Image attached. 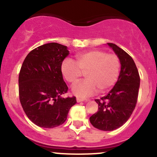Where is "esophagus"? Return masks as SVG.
Returning <instances> with one entry per match:
<instances>
[{"instance_id": "1", "label": "esophagus", "mask_w": 157, "mask_h": 157, "mask_svg": "<svg viewBox=\"0 0 157 157\" xmlns=\"http://www.w3.org/2000/svg\"><path fill=\"white\" fill-rule=\"evenodd\" d=\"M89 101V100L88 99H83V98H77V101L78 103H80V102H82V101H86H86Z\"/></svg>"}]
</instances>
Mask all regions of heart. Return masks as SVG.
I'll return each mask as SVG.
<instances>
[{
  "instance_id": "b5f03b06",
  "label": "heart",
  "mask_w": 157,
  "mask_h": 157,
  "mask_svg": "<svg viewBox=\"0 0 157 157\" xmlns=\"http://www.w3.org/2000/svg\"><path fill=\"white\" fill-rule=\"evenodd\" d=\"M76 63L66 59L61 65L63 78L75 84L85 74L86 80L76 84L72 92L79 97H88L98 90L104 93L116 82L120 73L121 63L118 56L100 50H91L76 55Z\"/></svg>"
}]
</instances>
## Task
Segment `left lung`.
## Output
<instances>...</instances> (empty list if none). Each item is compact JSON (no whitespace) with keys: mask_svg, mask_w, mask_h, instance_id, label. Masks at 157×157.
I'll return each mask as SVG.
<instances>
[{"mask_svg":"<svg viewBox=\"0 0 157 157\" xmlns=\"http://www.w3.org/2000/svg\"><path fill=\"white\" fill-rule=\"evenodd\" d=\"M108 45L119 58L120 75L109 94L95 100L98 110L89 118L93 126L104 131L114 130L130 118L136 105L140 85L139 71L131 56L113 43Z\"/></svg>","mask_w":157,"mask_h":157,"instance_id":"8db88e82","label":"left lung"}]
</instances>
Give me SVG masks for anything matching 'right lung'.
Returning a JSON list of instances; mask_svg holds the SVG:
<instances>
[{
    "instance_id": "add662e5",
    "label": "right lung",
    "mask_w": 157,
    "mask_h": 157,
    "mask_svg": "<svg viewBox=\"0 0 157 157\" xmlns=\"http://www.w3.org/2000/svg\"><path fill=\"white\" fill-rule=\"evenodd\" d=\"M68 54L66 46L52 42L33 49L24 60L18 76L19 100L25 114L37 126L63 124L77 103L75 96L61 97L68 89L61 72Z\"/></svg>"
}]
</instances>
